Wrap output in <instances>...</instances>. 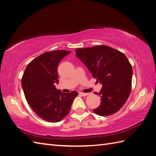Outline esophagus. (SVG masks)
Instances as JSON below:
<instances>
[{
  "instance_id": "34e87169",
  "label": "esophagus",
  "mask_w": 156,
  "mask_h": 156,
  "mask_svg": "<svg viewBox=\"0 0 156 156\" xmlns=\"http://www.w3.org/2000/svg\"><path fill=\"white\" fill-rule=\"evenodd\" d=\"M79 94H80L82 96H84V97H86V96L88 95V93H84V92H80Z\"/></svg>"
}]
</instances>
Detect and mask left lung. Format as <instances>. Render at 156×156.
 I'll use <instances>...</instances> for the list:
<instances>
[{
  "label": "left lung",
  "mask_w": 156,
  "mask_h": 156,
  "mask_svg": "<svg viewBox=\"0 0 156 156\" xmlns=\"http://www.w3.org/2000/svg\"><path fill=\"white\" fill-rule=\"evenodd\" d=\"M75 51L92 77L102 84L98 93L101 105L93 111L103 117L117 112L131 91L133 69L127 58L123 53L107 45L79 48Z\"/></svg>",
  "instance_id": "obj_1"
}]
</instances>
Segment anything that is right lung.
Here are the masks:
<instances>
[{"label":"right lung","instance_id":"right-lung-1","mask_svg":"<svg viewBox=\"0 0 156 156\" xmlns=\"http://www.w3.org/2000/svg\"><path fill=\"white\" fill-rule=\"evenodd\" d=\"M71 51L45 52L29 63L21 79L22 87L29 105L39 117L48 122L62 121L69 111L76 91L63 93L57 90L59 63Z\"/></svg>","mask_w":156,"mask_h":156}]
</instances>
